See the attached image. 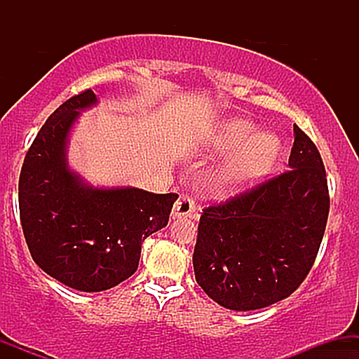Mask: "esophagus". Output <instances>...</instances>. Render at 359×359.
<instances>
[{
    "label": "esophagus",
    "mask_w": 359,
    "mask_h": 359,
    "mask_svg": "<svg viewBox=\"0 0 359 359\" xmlns=\"http://www.w3.org/2000/svg\"><path fill=\"white\" fill-rule=\"evenodd\" d=\"M194 212H196V201L192 199L191 196H187V194H180L179 199L175 201L174 204V209H172V216L174 217H191L194 216Z\"/></svg>",
    "instance_id": "obj_1"
}]
</instances>
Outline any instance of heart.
Here are the masks:
<instances>
[{
  "instance_id": "heart-1",
  "label": "heart",
  "mask_w": 359,
  "mask_h": 359,
  "mask_svg": "<svg viewBox=\"0 0 359 359\" xmlns=\"http://www.w3.org/2000/svg\"><path fill=\"white\" fill-rule=\"evenodd\" d=\"M211 147L221 154H235L209 177V189L217 197L236 196L257 184L271 170L280 155V142L273 135L259 133L253 123L228 119L217 128Z\"/></svg>"
}]
</instances>
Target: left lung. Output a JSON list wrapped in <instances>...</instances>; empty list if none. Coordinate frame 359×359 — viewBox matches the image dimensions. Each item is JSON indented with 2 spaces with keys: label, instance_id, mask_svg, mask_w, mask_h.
<instances>
[{
  "label": "left lung",
  "instance_id": "left-lung-1",
  "mask_svg": "<svg viewBox=\"0 0 359 359\" xmlns=\"http://www.w3.org/2000/svg\"><path fill=\"white\" fill-rule=\"evenodd\" d=\"M294 133L288 170L201 214L194 273L231 311L288 297L316 262L329 216L327 177L316 143L297 125Z\"/></svg>",
  "mask_w": 359,
  "mask_h": 359
}]
</instances>
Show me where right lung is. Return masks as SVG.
Segmentation results:
<instances>
[{
  "label": "right lung",
  "instance_id": "add662e5",
  "mask_svg": "<svg viewBox=\"0 0 359 359\" xmlns=\"http://www.w3.org/2000/svg\"><path fill=\"white\" fill-rule=\"evenodd\" d=\"M90 89L60 104L25 155L20 221L28 250L45 273L82 292H101L138 269L142 243L167 226L179 196L143 189H93L67 167L65 143Z\"/></svg>",
  "mask_w": 359,
  "mask_h": 359
}]
</instances>
